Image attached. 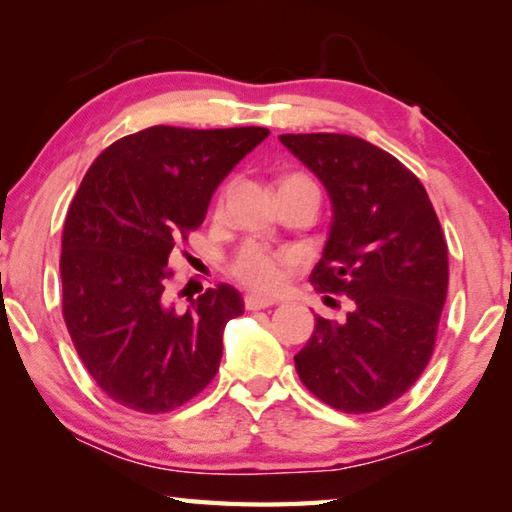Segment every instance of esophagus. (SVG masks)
<instances>
[{
	"instance_id": "obj_1",
	"label": "esophagus",
	"mask_w": 512,
	"mask_h": 512,
	"mask_svg": "<svg viewBox=\"0 0 512 512\" xmlns=\"http://www.w3.org/2000/svg\"><path fill=\"white\" fill-rule=\"evenodd\" d=\"M244 305L248 311H259V309H266V307H273L275 300L271 298H262V296H246L244 298Z\"/></svg>"
}]
</instances>
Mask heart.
I'll return each instance as SVG.
<instances>
[{
  "instance_id": "obj_1",
  "label": "heart",
  "mask_w": 512,
  "mask_h": 512,
  "mask_svg": "<svg viewBox=\"0 0 512 512\" xmlns=\"http://www.w3.org/2000/svg\"><path fill=\"white\" fill-rule=\"evenodd\" d=\"M287 257L275 255L257 244H246L232 259L230 271L241 284L259 293H271L282 287Z\"/></svg>"
}]
</instances>
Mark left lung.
Segmentation results:
<instances>
[{
    "instance_id": "1",
    "label": "left lung",
    "mask_w": 512,
    "mask_h": 512,
    "mask_svg": "<svg viewBox=\"0 0 512 512\" xmlns=\"http://www.w3.org/2000/svg\"><path fill=\"white\" fill-rule=\"evenodd\" d=\"M332 201L323 257L309 275L345 293L343 323L316 316L293 361L302 384L343 413H372L415 384L433 354L447 298V244L418 178L361 137L280 135Z\"/></svg>"
}]
</instances>
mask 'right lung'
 <instances>
[{"label": "right lung", "mask_w": 512, "mask_h": 512, "mask_svg": "<svg viewBox=\"0 0 512 512\" xmlns=\"http://www.w3.org/2000/svg\"><path fill=\"white\" fill-rule=\"evenodd\" d=\"M268 133L151 126L110 144L85 173L63 230V316L83 366L126 409H178L219 370L223 329L244 300L219 284L178 311L164 291L167 264Z\"/></svg>", "instance_id": "add662e5"}]
</instances>
